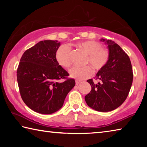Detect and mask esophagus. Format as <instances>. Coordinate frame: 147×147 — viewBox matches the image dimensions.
<instances>
[{
	"label": "esophagus",
	"mask_w": 147,
	"mask_h": 147,
	"mask_svg": "<svg viewBox=\"0 0 147 147\" xmlns=\"http://www.w3.org/2000/svg\"><path fill=\"white\" fill-rule=\"evenodd\" d=\"M82 82V81H80V80H76V86H78V85H79V84H80Z\"/></svg>",
	"instance_id": "1"
}]
</instances>
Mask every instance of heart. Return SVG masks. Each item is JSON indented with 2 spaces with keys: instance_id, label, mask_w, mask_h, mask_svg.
<instances>
[{
  "instance_id": "1",
  "label": "heart",
  "mask_w": 147,
  "mask_h": 147,
  "mask_svg": "<svg viewBox=\"0 0 147 147\" xmlns=\"http://www.w3.org/2000/svg\"><path fill=\"white\" fill-rule=\"evenodd\" d=\"M76 45L86 55L84 65H89L95 72L101 71L108 63L109 52L108 49L102 47V45L100 42L88 40L79 42ZM55 59L62 67L69 68L71 65V49L66 45H61L56 49ZM90 67H73L69 71V74L71 77L77 80L88 79L93 74V69Z\"/></svg>"
}]
</instances>
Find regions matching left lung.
I'll use <instances>...</instances> for the list:
<instances>
[{
  "label": "left lung",
  "mask_w": 147,
  "mask_h": 147,
  "mask_svg": "<svg viewBox=\"0 0 147 147\" xmlns=\"http://www.w3.org/2000/svg\"><path fill=\"white\" fill-rule=\"evenodd\" d=\"M108 45L109 58L105 67L93 79L87 80L91 90L85 96L90 108L98 111H110L117 108L127 98L133 81L130 58L121 47L109 39H101Z\"/></svg>",
  "instance_id": "1"
}]
</instances>
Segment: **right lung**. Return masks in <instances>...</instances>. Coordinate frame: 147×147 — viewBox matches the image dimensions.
Listing matches in <instances>:
<instances>
[{
    "mask_svg": "<svg viewBox=\"0 0 147 147\" xmlns=\"http://www.w3.org/2000/svg\"><path fill=\"white\" fill-rule=\"evenodd\" d=\"M58 41H39L26 50L17 70V82L21 98L26 105L36 112L51 114L63 106L75 81L57 63ZM64 79L61 83L59 80Z\"/></svg>",
    "mask_w": 147,
    "mask_h": 147,
    "instance_id": "obj_1",
    "label": "right lung"
}]
</instances>
